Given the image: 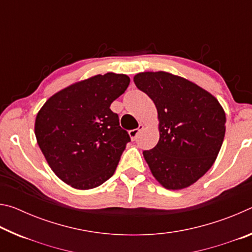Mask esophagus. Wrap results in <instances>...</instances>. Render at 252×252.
<instances>
[{"label": "esophagus", "instance_id": "esophagus-1", "mask_svg": "<svg viewBox=\"0 0 252 252\" xmlns=\"http://www.w3.org/2000/svg\"><path fill=\"white\" fill-rule=\"evenodd\" d=\"M142 129H143V126H142V125H140V126H139V127H138V129L131 130V131L129 132V135H130V138H131V139L133 140V141H134V140L136 139V136H138V134L140 133V131H141Z\"/></svg>", "mask_w": 252, "mask_h": 252}]
</instances>
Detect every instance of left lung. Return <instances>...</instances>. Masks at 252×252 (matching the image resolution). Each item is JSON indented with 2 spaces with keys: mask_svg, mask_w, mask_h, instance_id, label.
I'll return each instance as SVG.
<instances>
[{
  "mask_svg": "<svg viewBox=\"0 0 252 252\" xmlns=\"http://www.w3.org/2000/svg\"><path fill=\"white\" fill-rule=\"evenodd\" d=\"M133 81L158 111L159 142L143 151L151 173L165 189L190 187L219 155L227 120L223 108L211 93L169 72H141Z\"/></svg>",
  "mask_w": 252,
  "mask_h": 252,
  "instance_id": "8db88e82",
  "label": "left lung"
}]
</instances>
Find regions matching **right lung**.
<instances>
[{"label": "right lung", "instance_id": "1", "mask_svg": "<svg viewBox=\"0 0 252 252\" xmlns=\"http://www.w3.org/2000/svg\"><path fill=\"white\" fill-rule=\"evenodd\" d=\"M129 83L126 74L93 75L57 92L37 112V144L66 185L89 190L113 176L130 136L110 105Z\"/></svg>", "mask_w": 252, "mask_h": 252}]
</instances>
